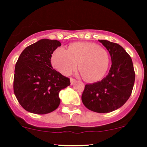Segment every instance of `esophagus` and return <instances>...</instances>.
<instances>
[{
	"instance_id": "obj_1",
	"label": "esophagus",
	"mask_w": 147,
	"mask_h": 147,
	"mask_svg": "<svg viewBox=\"0 0 147 147\" xmlns=\"http://www.w3.org/2000/svg\"><path fill=\"white\" fill-rule=\"evenodd\" d=\"M70 84H71V85H72V84H73L76 82L75 79H72V78H70Z\"/></svg>"
}]
</instances>
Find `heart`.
<instances>
[{
	"instance_id": "b5f03b06",
	"label": "heart",
	"mask_w": 147,
	"mask_h": 147,
	"mask_svg": "<svg viewBox=\"0 0 147 147\" xmlns=\"http://www.w3.org/2000/svg\"><path fill=\"white\" fill-rule=\"evenodd\" d=\"M52 64L64 75H70L77 67L84 79L97 82L104 77L110 64L107 50L88 42L72 43L68 49L58 48L54 52Z\"/></svg>"
}]
</instances>
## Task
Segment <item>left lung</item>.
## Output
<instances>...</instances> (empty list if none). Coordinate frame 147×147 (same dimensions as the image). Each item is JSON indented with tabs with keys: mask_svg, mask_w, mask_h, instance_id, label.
<instances>
[{
	"mask_svg": "<svg viewBox=\"0 0 147 147\" xmlns=\"http://www.w3.org/2000/svg\"><path fill=\"white\" fill-rule=\"evenodd\" d=\"M98 41L109 51L112 65L102 81L85 86L82 100L89 110L106 113L117 110L129 99L136 75L132 59L121 45L107 40Z\"/></svg>",
	"mask_w": 147,
	"mask_h": 147,
	"instance_id": "left-lung-1",
	"label": "left lung"
}]
</instances>
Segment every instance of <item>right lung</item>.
Segmentation results:
<instances>
[{
	"label": "right lung",
	"instance_id": "add662e5",
	"mask_svg": "<svg viewBox=\"0 0 147 147\" xmlns=\"http://www.w3.org/2000/svg\"><path fill=\"white\" fill-rule=\"evenodd\" d=\"M61 45L57 40L43 38L21 52L15 65L14 92L22 107L32 113H51L60 104L59 92L70 79L52 68V54Z\"/></svg>",
	"mask_w": 147,
	"mask_h": 147
}]
</instances>
